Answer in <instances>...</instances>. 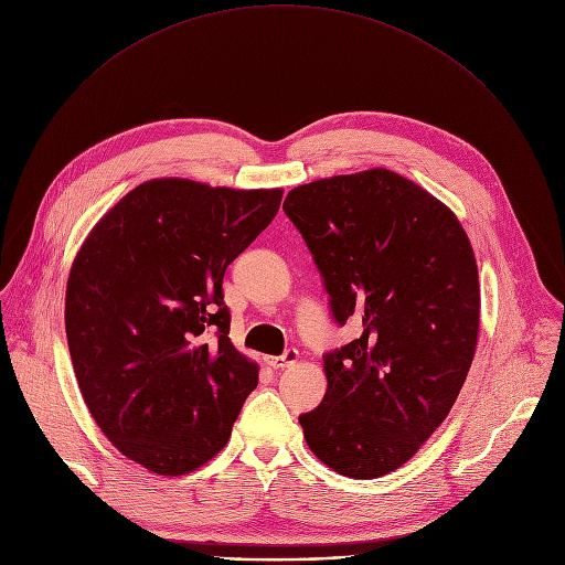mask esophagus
I'll return each mask as SVG.
<instances>
[{"mask_svg":"<svg viewBox=\"0 0 565 565\" xmlns=\"http://www.w3.org/2000/svg\"><path fill=\"white\" fill-rule=\"evenodd\" d=\"M297 358H299V353H297L295 349H288L284 355H270V358H266V363H268V367H273V370H284V367H290L292 363H297Z\"/></svg>","mask_w":565,"mask_h":565,"instance_id":"1","label":"esophagus"}]
</instances>
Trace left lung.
Here are the masks:
<instances>
[{
  "instance_id": "8db88e82",
  "label": "left lung",
  "mask_w": 565,
  "mask_h": 565,
  "mask_svg": "<svg viewBox=\"0 0 565 565\" xmlns=\"http://www.w3.org/2000/svg\"><path fill=\"white\" fill-rule=\"evenodd\" d=\"M284 212L333 320L363 324L324 355L327 394L299 417L306 444L340 476L381 478L441 426L467 381L480 327L473 247L444 202L387 169L301 184Z\"/></svg>"
}]
</instances>
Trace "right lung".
<instances>
[{
	"label": "right lung",
	"instance_id": "right-lung-1",
	"mask_svg": "<svg viewBox=\"0 0 565 565\" xmlns=\"http://www.w3.org/2000/svg\"><path fill=\"white\" fill-rule=\"evenodd\" d=\"M281 195L150 180L76 254L65 329L81 394L104 435L152 473L210 461L259 381L230 340L223 277L273 223Z\"/></svg>",
	"mask_w": 565,
	"mask_h": 565
}]
</instances>
